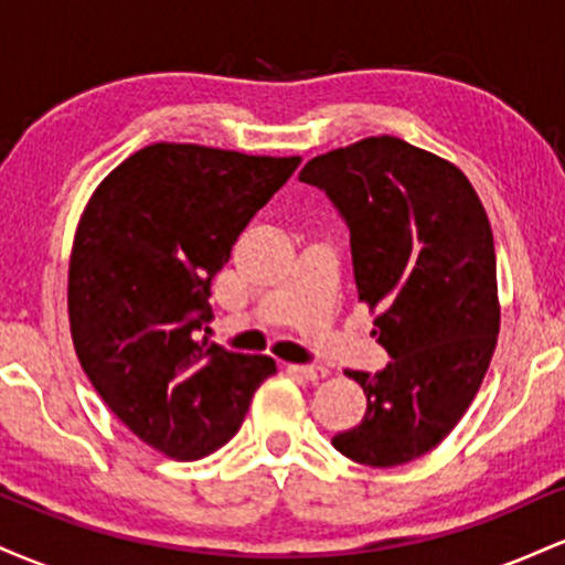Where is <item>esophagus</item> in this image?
Listing matches in <instances>:
<instances>
[{"label": "esophagus", "mask_w": 565, "mask_h": 565, "mask_svg": "<svg viewBox=\"0 0 565 565\" xmlns=\"http://www.w3.org/2000/svg\"><path fill=\"white\" fill-rule=\"evenodd\" d=\"M289 372H295L297 377L308 380V382H319L329 374L327 366H319V364H291Z\"/></svg>", "instance_id": "obj_1"}]
</instances>
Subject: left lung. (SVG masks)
Here are the masks:
<instances>
[{
  "label": "left lung",
  "instance_id": "1",
  "mask_svg": "<svg viewBox=\"0 0 565 565\" xmlns=\"http://www.w3.org/2000/svg\"><path fill=\"white\" fill-rule=\"evenodd\" d=\"M350 228L359 302L391 353L382 372H353L364 387L361 425L332 446L369 468L423 457L468 412L499 337L497 255L476 188L451 161L377 135L310 159Z\"/></svg>",
  "mask_w": 565,
  "mask_h": 565
}]
</instances>
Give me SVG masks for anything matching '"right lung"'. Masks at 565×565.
I'll use <instances>...</instances> for the list:
<instances>
[{
  "instance_id": "add662e5",
  "label": "right lung",
  "mask_w": 565,
  "mask_h": 565,
  "mask_svg": "<svg viewBox=\"0 0 565 565\" xmlns=\"http://www.w3.org/2000/svg\"><path fill=\"white\" fill-rule=\"evenodd\" d=\"M297 164L153 142L84 206L68 263L76 359L103 404L167 457L193 462L228 444L276 374L268 355L233 353L196 332L238 233Z\"/></svg>"
}]
</instances>
